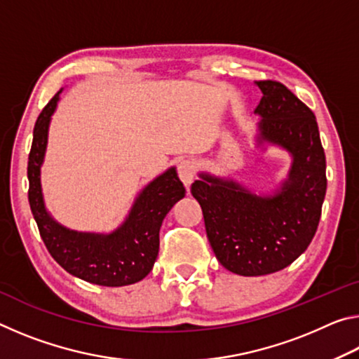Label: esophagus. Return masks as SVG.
Masks as SVG:
<instances>
[{
  "mask_svg": "<svg viewBox=\"0 0 359 359\" xmlns=\"http://www.w3.org/2000/svg\"><path fill=\"white\" fill-rule=\"evenodd\" d=\"M177 172L185 187H190L194 175H196V165H194L193 160H182L177 166Z\"/></svg>",
  "mask_w": 359,
  "mask_h": 359,
  "instance_id": "34e87169",
  "label": "esophagus"
}]
</instances>
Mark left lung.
<instances>
[{
	"mask_svg": "<svg viewBox=\"0 0 359 359\" xmlns=\"http://www.w3.org/2000/svg\"><path fill=\"white\" fill-rule=\"evenodd\" d=\"M257 85L263 92L255 109L263 117L259 139L293 155L288 180L272 196L208 174L191 184L217 259L245 277L282 271L306 252L326 194V156L313 112L280 82Z\"/></svg>",
	"mask_w": 359,
	"mask_h": 359,
	"instance_id": "1",
	"label": "left lung"
}]
</instances>
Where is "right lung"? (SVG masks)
<instances>
[{"instance_id":"1","label":"right lung","mask_w":359,"mask_h":359,"mask_svg":"<svg viewBox=\"0 0 359 359\" xmlns=\"http://www.w3.org/2000/svg\"><path fill=\"white\" fill-rule=\"evenodd\" d=\"M60 92L36 120L28 156V201L39 234L52 258L69 274L102 287L131 285L149 274L160 248V228L172 205L185 196V187L171 168L144 188L131 214L112 234L77 233L63 228L47 214L41 193V165L47 131Z\"/></svg>"}]
</instances>
